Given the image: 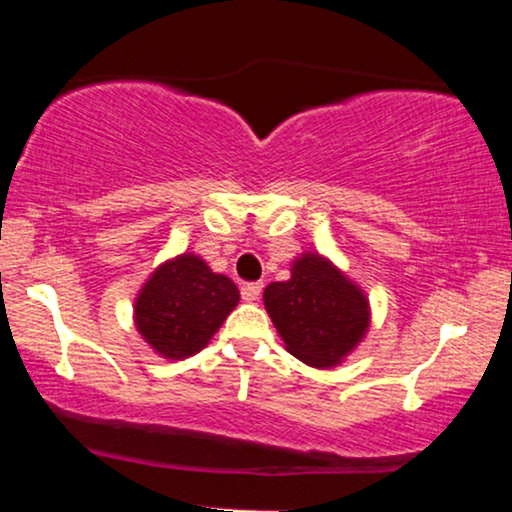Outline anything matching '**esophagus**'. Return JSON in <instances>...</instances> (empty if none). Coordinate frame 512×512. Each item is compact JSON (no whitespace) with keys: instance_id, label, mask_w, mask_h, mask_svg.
<instances>
[{"instance_id":"esophagus-1","label":"esophagus","mask_w":512,"mask_h":512,"mask_svg":"<svg viewBox=\"0 0 512 512\" xmlns=\"http://www.w3.org/2000/svg\"><path fill=\"white\" fill-rule=\"evenodd\" d=\"M240 296H243V301H248V303L260 301L262 284H260V281H250V284H245L243 289H240Z\"/></svg>"}]
</instances>
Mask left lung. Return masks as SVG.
Returning <instances> with one entry per match:
<instances>
[{"label":"left lung","instance_id":"left-lung-1","mask_svg":"<svg viewBox=\"0 0 512 512\" xmlns=\"http://www.w3.org/2000/svg\"><path fill=\"white\" fill-rule=\"evenodd\" d=\"M264 308L289 354L315 368L342 363L370 325L363 291L315 252L293 262L289 281L264 289Z\"/></svg>","mask_w":512,"mask_h":512}]
</instances>
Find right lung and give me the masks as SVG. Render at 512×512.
<instances>
[{
  "label": "right lung",
  "mask_w": 512,
  "mask_h": 512,
  "mask_svg": "<svg viewBox=\"0 0 512 512\" xmlns=\"http://www.w3.org/2000/svg\"><path fill=\"white\" fill-rule=\"evenodd\" d=\"M240 301L228 276L211 272L199 255L168 260L151 274L134 301V322L151 349L163 358L202 351Z\"/></svg>",
  "instance_id": "obj_1"
}]
</instances>
